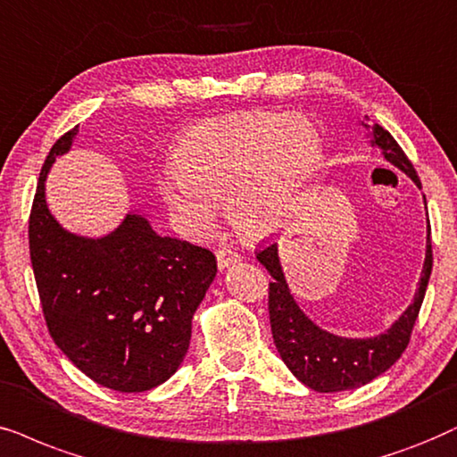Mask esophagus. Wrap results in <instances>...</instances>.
<instances>
[{"mask_svg": "<svg viewBox=\"0 0 457 457\" xmlns=\"http://www.w3.org/2000/svg\"><path fill=\"white\" fill-rule=\"evenodd\" d=\"M238 262H240V253H236L234 248H229V246H219V251H217L219 270L229 268V265H234Z\"/></svg>", "mask_w": 457, "mask_h": 457, "instance_id": "esophagus-1", "label": "esophagus"}]
</instances>
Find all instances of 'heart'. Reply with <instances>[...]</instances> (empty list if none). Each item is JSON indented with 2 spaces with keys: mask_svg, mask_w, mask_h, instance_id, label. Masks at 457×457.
<instances>
[{
  "mask_svg": "<svg viewBox=\"0 0 457 457\" xmlns=\"http://www.w3.org/2000/svg\"><path fill=\"white\" fill-rule=\"evenodd\" d=\"M325 145L303 115L251 112L212 118L179 141L166 198L200 232L217 221V202L242 234L262 238L285 225L319 175Z\"/></svg>",
  "mask_w": 457,
  "mask_h": 457,
  "instance_id": "1",
  "label": "heart"
}]
</instances>
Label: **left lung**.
Wrapping results in <instances>:
<instances>
[{"label": "left lung", "mask_w": 457, "mask_h": 457, "mask_svg": "<svg viewBox=\"0 0 457 457\" xmlns=\"http://www.w3.org/2000/svg\"><path fill=\"white\" fill-rule=\"evenodd\" d=\"M362 126L369 130L371 147H378L386 162H390L398 170L405 172L415 186L421 187L418 172H415L411 162L407 160L401 145L395 141V137L379 124L369 126L367 122H362ZM257 259L259 263L265 265V270L271 276L268 302L270 325L276 350H278L285 365L291 369V373L295 375L299 382L316 392L354 390L388 371L407 348L432 271L430 221L428 236H426L424 268H421L413 302L384 333L373 335V337H342V335H335L316 325L299 308L291 288H288L285 270L280 265L278 242H271V245L262 248L257 253Z\"/></svg>", "instance_id": "left-lung-1"}]
</instances>
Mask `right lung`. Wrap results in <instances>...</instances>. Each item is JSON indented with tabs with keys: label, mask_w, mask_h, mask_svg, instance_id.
Here are the masks:
<instances>
[{
	"label": "right lung",
	"mask_w": 457,
	"mask_h": 457,
	"mask_svg": "<svg viewBox=\"0 0 457 457\" xmlns=\"http://www.w3.org/2000/svg\"><path fill=\"white\" fill-rule=\"evenodd\" d=\"M78 126L50 149L29 217V253L54 344L92 382L118 392L164 384L187 354L195 310L217 276L209 248L155 234L130 211L101 238L69 232L46 202V177Z\"/></svg>",
	"instance_id": "obj_1"
}]
</instances>
